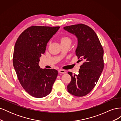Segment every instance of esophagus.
Returning <instances> with one entry per match:
<instances>
[{"label": "esophagus", "mask_w": 121, "mask_h": 121, "mask_svg": "<svg viewBox=\"0 0 121 121\" xmlns=\"http://www.w3.org/2000/svg\"><path fill=\"white\" fill-rule=\"evenodd\" d=\"M58 72L60 73H62V74H65V73H66V72H65V70L63 69H60L59 70H58Z\"/></svg>", "instance_id": "esophagus-1"}]
</instances>
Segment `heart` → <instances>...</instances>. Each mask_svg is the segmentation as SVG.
Returning a JSON list of instances; mask_svg holds the SVG:
<instances>
[{"label":"heart","mask_w":121,"mask_h":121,"mask_svg":"<svg viewBox=\"0 0 121 121\" xmlns=\"http://www.w3.org/2000/svg\"><path fill=\"white\" fill-rule=\"evenodd\" d=\"M60 43L61 44H64V43H71L72 42V39L71 38L69 37L68 36H65L62 37L60 38Z\"/></svg>","instance_id":"heart-1"}]
</instances>
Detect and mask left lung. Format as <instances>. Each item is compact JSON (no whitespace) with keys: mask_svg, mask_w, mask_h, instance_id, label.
I'll use <instances>...</instances> for the list:
<instances>
[{"mask_svg":"<svg viewBox=\"0 0 121 121\" xmlns=\"http://www.w3.org/2000/svg\"><path fill=\"white\" fill-rule=\"evenodd\" d=\"M64 29L77 37L76 54L77 63H82L78 75L68 73L72 78L68 91L76 96H85L96 85L104 69L103 47L95 32L86 25H73Z\"/></svg>","mask_w":121,"mask_h":121,"instance_id":"left-lung-1","label":"left lung"}]
</instances>
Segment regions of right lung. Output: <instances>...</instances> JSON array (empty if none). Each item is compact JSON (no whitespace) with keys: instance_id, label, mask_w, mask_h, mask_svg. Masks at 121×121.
Returning <instances> with one entry per match:
<instances>
[{"instance_id":"1","label":"right lung","mask_w":121,"mask_h":121,"mask_svg":"<svg viewBox=\"0 0 121 121\" xmlns=\"http://www.w3.org/2000/svg\"><path fill=\"white\" fill-rule=\"evenodd\" d=\"M60 28L32 26L22 33L14 45L13 65L18 80L25 90L34 97L48 95L57 76V70L40 68L39 61L47 43Z\"/></svg>"}]
</instances>
